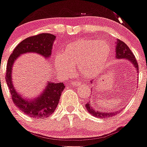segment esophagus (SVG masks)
I'll use <instances>...</instances> for the list:
<instances>
[{
  "label": "esophagus",
  "mask_w": 147,
  "mask_h": 147,
  "mask_svg": "<svg viewBox=\"0 0 147 147\" xmlns=\"http://www.w3.org/2000/svg\"><path fill=\"white\" fill-rule=\"evenodd\" d=\"M72 85H74V86H79V87H82V86H84V84H82L81 82L76 81V82H72Z\"/></svg>",
  "instance_id": "esophagus-1"
}]
</instances>
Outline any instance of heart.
Returning a JSON list of instances; mask_svg holds the SVG:
<instances>
[{"label":"heart","mask_w":147,"mask_h":147,"mask_svg":"<svg viewBox=\"0 0 147 147\" xmlns=\"http://www.w3.org/2000/svg\"><path fill=\"white\" fill-rule=\"evenodd\" d=\"M112 47L105 40L83 38L72 41L62 54L55 57V65L61 75H69L72 68L78 66L84 76H97L105 67L110 57Z\"/></svg>","instance_id":"obj_1"}]
</instances>
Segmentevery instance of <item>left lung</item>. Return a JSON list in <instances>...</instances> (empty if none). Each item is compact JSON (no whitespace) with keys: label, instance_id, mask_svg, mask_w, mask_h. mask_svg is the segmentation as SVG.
Instances as JSON below:
<instances>
[{"label":"left lung","instance_id":"1","mask_svg":"<svg viewBox=\"0 0 147 147\" xmlns=\"http://www.w3.org/2000/svg\"><path fill=\"white\" fill-rule=\"evenodd\" d=\"M115 52H116L117 58L125 59V60H129L131 63V65L135 67L137 72H138L139 65H138L137 60H136L134 54L131 51L129 47L126 45L124 42L119 40H117V41L116 42V51ZM85 107L89 113H90L92 115H93V116L96 117L97 118H107L108 119V118H110L112 117L115 116L117 114L119 113L120 112L119 110L113 112H102V111H98L97 110V108L95 109V108L93 107L92 105V104L90 102H88V103L86 104Z\"/></svg>","mask_w":147,"mask_h":147}]
</instances>
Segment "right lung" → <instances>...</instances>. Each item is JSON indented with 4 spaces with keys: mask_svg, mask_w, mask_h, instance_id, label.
I'll return each mask as SVG.
<instances>
[{
    "mask_svg": "<svg viewBox=\"0 0 147 147\" xmlns=\"http://www.w3.org/2000/svg\"><path fill=\"white\" fill-rule=\"evenodd\" d=\"M56 37L50 33H41L31 36L20 42L16 47L10 55L7 64L5 80L9 88L12 100L15 105L25 114L32 118L43 119L50 117L55 110L65 89L63 82H48L45 90L37 97L27 99L16 91L12 80V71L15 61L22 54L34 53L39 54L45 58L51 56L53 42Z\"/></svg>",
    "mask_w": 147,
    "mask_h": 147,
    "instance_id": "right-lung-1",
    "label": "right lung"
}]
</instances>
